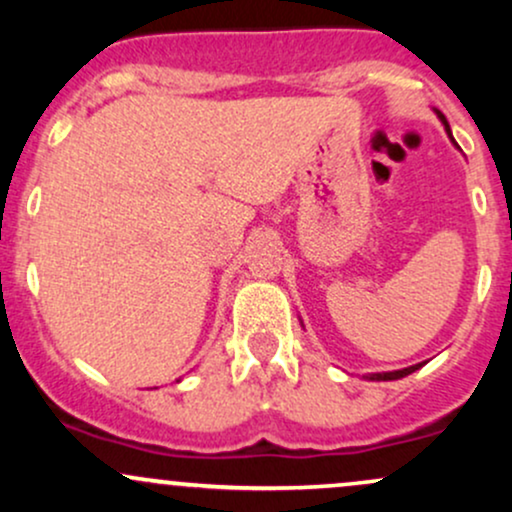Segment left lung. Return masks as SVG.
<instances>
[{
	"mask_svg": "<svg viewBox=\"0 0 512 512\" xmlns=\"http://www.w3.org/2000/svg\"><path fill=\"white\" fill-rule=\"evenodd\" d=\"M438 115H440V113H438ZM440 120H443L445 132H448V137L452 139V132H450L448 120H445L443 115H440ZM421 366H424V363H416V366H409V368H402V370H390V373H370V375H366V378H368V380H399V378H404V375H409V373H414V370H419Z\"/></svg>",
	"mask_w": 512,
	"mask_h": 512,
	"instance_id": "8db88e82",
	"label": "left lung"
}]
</instances>
